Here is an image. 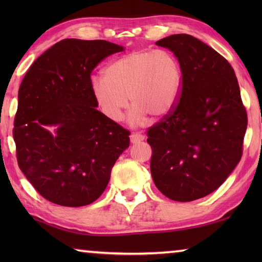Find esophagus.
<instances>
[{
    "mask_svg": "<svg viewBox=\"0 0 262 262\" xmlns=\"http://www.w3.org/2000/svg\"><path fill=\"white\" fill-rule=\"evenodd\" d=\"M144 140V136L140 134V133H134V134L130 135V142L132 143H137V142H141Z\"/></svg>",
    "mask_w": 262,
    "mask_h": 262,
    "instance_id": "obj_1",
    "label": "esophagus"
}]
</instances>
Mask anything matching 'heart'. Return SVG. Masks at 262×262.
Listing matches in <instances>:
<instances>
[{"instance_id":"b5f03b06","label":"heart","mask_w":262,"mask_h":262,"mask_svg":"<svg viewBox=\"0 0 262 262\" xmlns=\"http://www.w3.org/2000/svg\"><path fill=\"white\" fill-rule=\"evenodd\" d=\"M105 77L91 78L96 103L111 121H120L128 105L134 106L130 122L140 125L147 118H163L178 103L183 68L173 53L165 50H137L106 67Z\"/></svg>"}]
</instances>
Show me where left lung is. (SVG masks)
<instances>
[{"label":"left lung","instance_id":"8db88e82","mask_svg":"<svg viewBox=\"0 0 262 262\" xmlns=\"http://www.w3.org/2000/svg\"><path fill=\"white\" fill-rule=\"evenodd\" d=\"M183 68L178 103L147 130L156 187L173 201L189 202L224 183L243 155L247 113L231 64L189 34L161 39Z\"/></svg>","mask_w":262,"mask_h":262}]
</instances>
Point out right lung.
<instances>
[{"label": "right lung", "mask_w": 262, "mask_h": 262, "mask_svg": "<svg viewBox=\"0 0 262 262\" xmlns=\"http://www.w3.org/2000/svg\"><path fill=\"white\" fill-rule=\"evenodd\" d=\"M122 46L63 39L35 60L18 91L14 140L18 166L55 205L82 207L98 199L130 132L96 107L90 81L99 62ZM47 125H57L53 136Z\"/></svg>", "instance_id": "add662e5"}]
</instances>
